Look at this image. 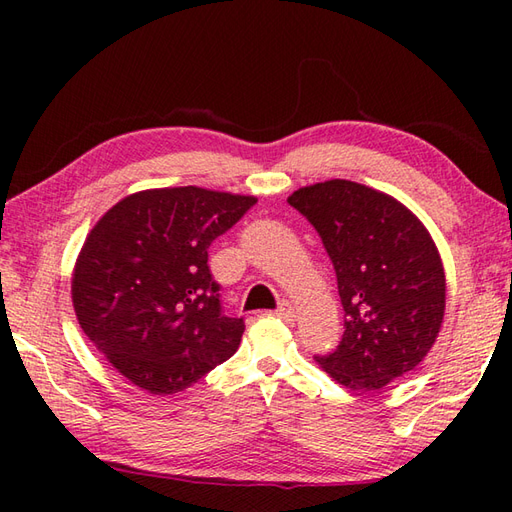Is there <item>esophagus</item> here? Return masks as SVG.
Wrapping results in <instances>:
<instances>
[{
  "instance_id": "esophagus-1",
  "label": "esophagus",
  "mask_w": 512,
  "mask_h": 512,
  "mask_svg": "<svg viewBox=\"0 0 512 512\" xmlns=\"http://www.w3.org/2000/svg\"><path fill=\"white\" fill-rule=\"evenodd\" d=\"M275 314L279 319H284L286 323H292L297 319V312H295V308H292V303H288V301L281 303V306L275 310Z\"/></svg>"
}]
</instances>
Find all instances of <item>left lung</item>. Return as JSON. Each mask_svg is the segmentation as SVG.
Returning <instances> with one entry per match:
<instances>
[{
	"label": "left lung",
	"instance_id": "8db88e82",
	"mask_svg": "<svg viewBox=\"0 0 512 512\" xmlns=\"http://www.w3.org/2000/svg\"><path fill=\"white\" fill-rule=\"evenodd\" d=\"M288 204L319 233L345 310L343 339L317 363L352 391L411 372L436 343L447 299L427 228L398 200L350 180L303 187Z\"/></svg>",
	"mask_w": 512,
	"mask_h": 512
}]
</instances>
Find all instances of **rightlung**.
Instances as JSON below:
<instances>
[{
    "instance_id": "1",
    "label": "right lung",
    "mask_w": 512,
    "mask_h": 512,
    "mask_svg": "<svg viewBox=\"0 0 512 512\" xmlns=\"http://www.w3.org/2000/svg\"><path fill=\"white\" fill-rule=\"evenodd\" d=\"M255 202L198 187L140 191L85 239L72 277L76 319L140 389L176 394L237 352L244 319L222 312L209 246Z\"/></svg>"
}]
</instances>
